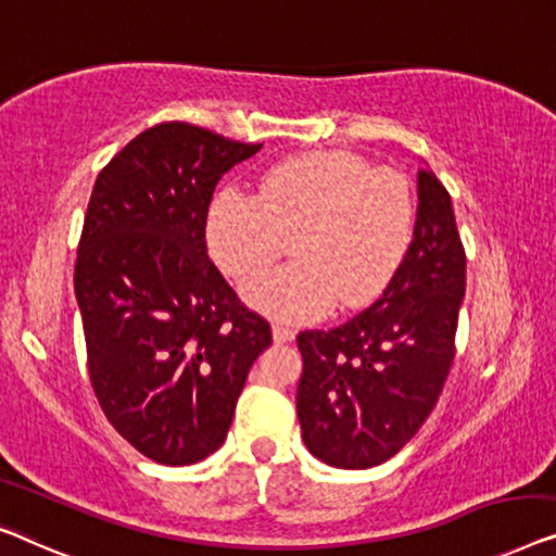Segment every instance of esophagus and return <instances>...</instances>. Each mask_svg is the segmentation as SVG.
Instances as JSON below:
<instances>
[{"label": "esophagus", "mask_w": 556, "mask_h": 556, "mask_svg": "<svg viewBox=\"0 0 556 556\" xmlns=\"http://www.w3.org/2000/svg\"><path fill=\"white\" fill-rule=\"evenodd\" d=\"M293 338H295L293 328H288L283 324H273V341H276V343H288V341H293Z\"/></svg>", "instance_id": "1"}]
</instances>
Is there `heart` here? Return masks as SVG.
I'll return each mask as SVG.
<instances>
[{"mask_svg": "<svg viewBox=\"0 0 556 556\" xmlns=\"http://www.w3.org/2000/svg\"><path fill=\"white\" fill-rule=\"evenodd\" d=\"M414 195L404 175L376 170L353 152H311L273 165L258 195L215 192L207 207V251L225 276L243 280L286 251L293 261L243 286V298L288 324L381 295L406 258Z\"/></svg>", "mask_w": 556, "mask_h": 556, "instance_id": "1", "label": "heart"}]
</instances>
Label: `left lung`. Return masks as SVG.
<instances>
[{
    "instance_id": "obj_1",
    "label": "left lung",
    "mask_w": 556,
    "mask_h": 556,
    "mask_svg": "<svg viewBox=\"0 0 556 556\" xmlns=\"http://www.w3.org/2000/svg\"><path fill=\"white\" fill-rule=\"evenodd\" d=\"M414 240L383 295L331 331L298 333L295 408L308 452L336 469L399 454L437 406L454 361L466 255L452 195L418 170Z\"/></svg>"
}]
</instances>
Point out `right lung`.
<instances>
[{
    "mask_svg": "<svg viewBox=\"0 0 556 556\" xmlns=\"http://www.w3.org/2000/svg\"><path fill=\"white\" fill-rule=\"evenodd\" d=\"M263 144L163 123L98 175L75 263L87 371L108 421L152 462H203L228 437L270 326L207 258L215 185Z\"/></svg>",
    "mask_w": 556,
    "mask_h": 556,
    "instance_id": "right-lung-1",
    "label": "right lung"
}]
</instances>
